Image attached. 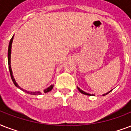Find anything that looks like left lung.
<instances>
[{
	"instance_id": "8db88e82",
	"label": "left lung",
	"mask_w": 131,
	"mask_h": 131,
	"mask_svg": "<svg viewBox=\"0 0 131 131\" xmlns=\"http://www.w3.org/2000/svg\"><path fill=\"white\" fill-rule=\"evenodd\" d=\"M78 90H79V91H80V92H81V93L84 94H86V95H90V96L94 95V94H88V93H86V92H84V91H83V90H82L80 89V88H78ZM111 91H112V90H111ZM111 91H110V92H111ZM109 92H108V93H109ZM108 93H107V94H108ZM107 94H104L103 96L106 95Z\"/></svg>"
}]
</instances>
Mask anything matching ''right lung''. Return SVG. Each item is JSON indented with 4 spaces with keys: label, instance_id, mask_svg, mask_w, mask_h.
Segmentation results:
<instances>
[{
    "label": "right lung",
    "instance_id": "right-lung-1",
    "mask_svg": "<svg viewBox=\"0 0 131 131\" xmlns=\"http://www.w3.org/2000/svg\"><path fill=\"white\" fill-rule=\"evenodd\" d=\"M13 36L12 37V38L10 40V42H9V48H8V64H9V72H10V75H11V80L13 81V84H15V86L16 87H17L19 89H21V90H23V91H25L26 93H28V94H33V95H38V94H41V92H29V91H27V90H23L21 88L19 87L17 84L15 82V79L13 78V74H12V71H11V45H12V42H13ZM53 87V85H51V86L48 87L47 88L44 90V92L45 93H47L48 92L51 91L52 88Z\"/></svg>",
    "mask_w": 131,
    "mask_h": 131
}]
</instances>
